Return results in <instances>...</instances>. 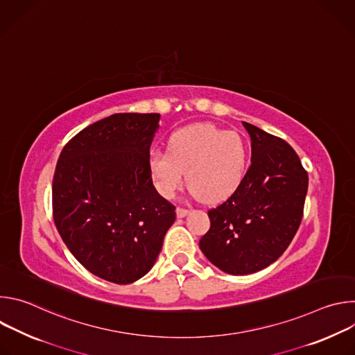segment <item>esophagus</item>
<instances>
[{"mask_svg":"<svg viewBox=\"0 0 355 355\" xmlns=\"http://www.w3.org/2000/svg\"><path fill=\"white\" fill-rule=\"evenodd\" d=\"M189 214V209H184V208H177V218H185Z\"/></svg>","mask_w":355,"mask_h":355,"instance_id":"1","label":"esophagus"}]
</instances>
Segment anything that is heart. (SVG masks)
<instances>
[{
  "instance_id": "obj_1",
  "label": "heart",
  "mask_w": 355,
  "mask_h": 355,
  "mask_svg": "<svg viewBox=\"0 0 355 355\" xmlns=\"http://www.w3.org/2000/svg\"><path fill=\"white\" fill-rule=\"evenodd\" d=\"M248 162L244 137L212 123H196L175 130L168 151L155 150L148 170L163 198H171L185 178L193 196L207 204H219L240 187Z\"/></svg>"
}]
</instances>
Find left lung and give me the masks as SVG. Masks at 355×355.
Instances as JSON below:
<instances>
[{
    "instance_id": "1",
    "label": "left lung",
    "mask_w": 355,
    "mask_h": 355,
    "mask_svg": "<svg viewBox=\"0 0 355 355\" xmlns=\"http://www.w3.org/2000/svg\"><path fill=\"white\" fill-rule=\"evenodd\" d=\"M251 139V166L240 187L208 212L211 229L199 248L219 270L248 275L277 261L302 220L308 173L282 139L243 122Z\"/></svg>"
}]
</instances>
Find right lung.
<instances>
[{
  "label": "right lung",
  "instance_id": "obj_1",
  "mask_svg": "<svg viewBox=\"0 0 355 355\" xmlns=\"http://www.w3.org/2000/svg\"><path fill=\"white\" fill-rule=\"evenodd\" d=\"M159 114H114L78 132L53 177V218L77 261L114 284H132L155 266L175 208L148 170Z\"/></svg>",
  "mask_w": 355,
  "mask_h": 355
}]
</instances>
